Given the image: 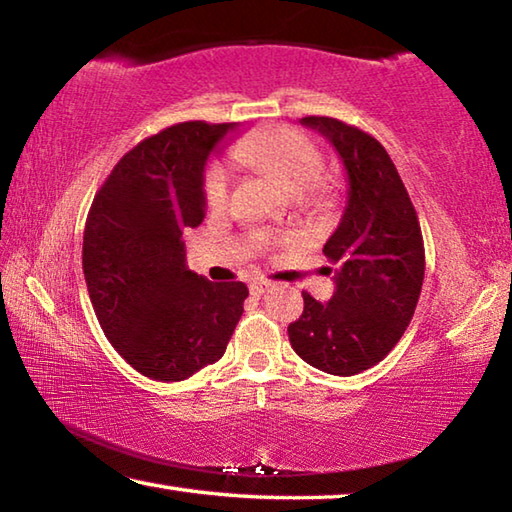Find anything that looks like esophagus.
<instances>
[{"label": "esophagus", "mask_w": 512, "mask_h": 512, "mask_svg": "<svg viewBox=\"0 0 512 512\" xmlns=\"http://www.w3.org/2000/svg\"><path fill=\"white\" fill-rule=\"evenodd\" d=\"M266 287H268V282H266V280H259V277H257V280H253V282L248 284V289H250V296L259 298V296H262V293L266 291Z\"/></svg>", "instance_id": "34e87169"}]
</instances>
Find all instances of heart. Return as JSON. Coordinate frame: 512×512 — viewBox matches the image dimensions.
<instances>
[{
  "label": "heart",
  "mask_w": 512,
  "mask_h": 512,
  "mask_svg": "<svg viewBox=\"0 0 512 512\" xmlns=\"http://www.w3.org/2000/svg\"><path fill=\"white\" fill-rule=\"evenodd\" d=\"M237 162L275 178L293 194L314 189L325 173V155L318 144L298 128L277 126L255 131L232 149ZM203 196L210 210H223L230 201V176L223 164H212L205 171Z\"/></svg>",
  "instance_id": "1"
}]
</instances>
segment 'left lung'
<instances>
[{"label":"left lung","mask_w":512,"mask_h":512,"mask_svg":"<svg viewBox=\"0 0 512 512\" xmlns=\"http://www.w3.org/2000/svg\"><path fill=\"white\" fill-rule=\"evenodd\" d=\"M323 133L348 169L343 219L323 248L336 266V291L318 302L302 291L305 309L289 325L302 361L350 377L391 352L409 327L424 280L418 212L391 155L375 137L334 117H302Z\"/></svg>","instance_id":"left-lung-1"}]
</instances>
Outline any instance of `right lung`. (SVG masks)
I'll use <instances>...</instances> for the list:
<instances>
[{
  "label": "right lung",
  "instance_id": "obj_1",
  "mask_svg": "<svg viewBox=\"0 0 512 512\" xmlns=\"http://www.w3.org/2000/svg\"><path fill=\"white\" fill-rule=\"evenodd\" d=\"M235 124L183 121L121 158L94 196L83 232L85 284L126 363L183 381L223 357L244 314V282H210L185 264L187 228L205 216L203 167Z\"/></svg>",
  "mask_w": 512,
  "mask_h": 512
}]
</instances>
